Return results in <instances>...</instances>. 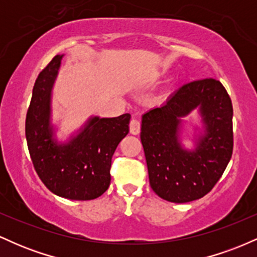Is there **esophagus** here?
Masks as SVG:
<instances>
[{"label":"esophagus","instance_id":"1","mask_svg":"<svg viewBox=\"0 0 257 257\" xmlns=\"http://www.w3.org/2000/svg\"><path fill=\"white\" fill-rule=\"evenodd\" d=\"M140 128H141L140 122H139L138 119L133 118V119L131 120V123H129V129H131L132 134H133V135H138L139 133H140Z\"/></svg>","mask_w":257,"mask_h":257}]
</instances>
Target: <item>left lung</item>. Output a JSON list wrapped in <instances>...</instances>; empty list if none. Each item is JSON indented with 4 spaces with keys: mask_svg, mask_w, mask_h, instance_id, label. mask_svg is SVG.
<instances>
[{
    "mask_svg": "<svg viewBox=\"0 0 257 257\" xmlns=\"http://www.w3.org/2000/svg\"><path fill=\"white\" fill-rule=\"evenodd\" d=\"M198 108L205 132L193 150L179 141L182 118ZM233 107L225 87L214 78L179 88L166 104L146 112L140 139L151 188L161 198L187 203L210 192L233 151Z\"/></svg>",
    "mask_w": 257,
    "mask_h": 257,
    "instance_id": "obj_1",
    "label": "left lung"
}]
</instances>
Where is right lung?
I'll return each instance as SVG.
<instances>
[{
	"instance_id": "right-lung-1",
	"label": "right lung",
	"mask_w": 257,
	"mask_h": 257,
	"mask_svg": "<svg viewBox=\"0 0 257 257\" xmlns=\"http://www.w3.org/2000/svg\"><path fill=\"white\" fill-rule=\"evenodd\" d=\"M63 55H55L35 82L26 113L25 135L37 175L51 192L72 200L101 196L111 182V159L129 133L131 114L95 116L67 143H58L51 124L52 88Z\"/></svg>"
}]
</instances>
